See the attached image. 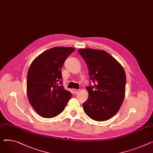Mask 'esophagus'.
<instances>
[{
	"label": "esophagus",
	"mask_w": 153,
	"mask_h": 153,
	"mask_svg": "<svg viewBox=\"0 0 153 153\" xmlns=\"http://www.w3.org/2000/svg\"><path fill=\"white\" fill-rule=\"evenodd\" d=\"M80 91V90L79 89H73V93L74 94H77Z\"/></svg>",
	"instance_id": "esophagus-1"
}]
</instances>
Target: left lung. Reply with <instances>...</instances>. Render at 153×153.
Masks as SVG:
<instances>
[{"label":"left lung","instance_id":"obj_1","mask_svg":"<svg viewBox=\"0 0 153 153\" xmlns=\"http://www.w3.org/2000/svg\"><path fill=\"white\" fill-rule=\"evenodd\" d=\"M89 70L94 86L87 87L88 98L84 103L85 114L96 121L113 117L119 110L125 97L126 76L122 65L103 50H78Z\"/></svg>","mask_w":153,"mask_h":153}]
</instances>
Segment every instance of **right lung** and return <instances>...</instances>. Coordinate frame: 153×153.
I'll return each instance as SVG.
<instances>
[{
    "label": "right lung",
    "instance_id": "obj_1",
    "mask_svg": "<svg viewBox=\"0 0 153 153\" xmlns=\"http://www.w3.org/2000/svg\"><path fill=\"white\" fill-rule=\"evenodd\" d=\"M74 48L55 47L36 57L27 74V95L30 104L43 117L52 118L65 109L71 93L62 84V68Z\"/></svg>",
    "mask_w": 153,
    "mask_h": 153
}]
</instances>
